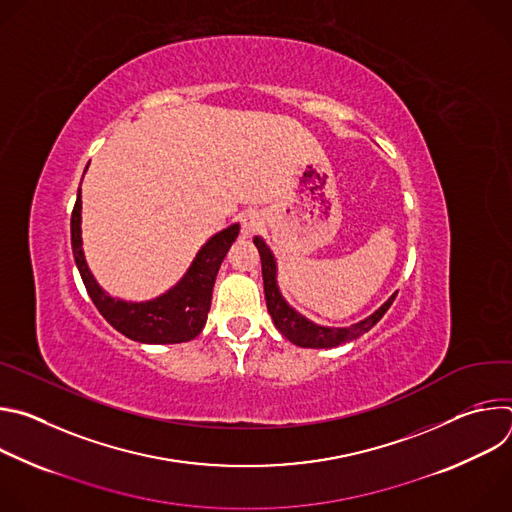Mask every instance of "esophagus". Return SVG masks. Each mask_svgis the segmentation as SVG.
I'll use <instances>...</instances> for the list:
<instances>
[{
	"label": "esophagus",
	"mask_w": 512,
	"mask_h": 512,
	"mask_svg": "<svg viewBox=\"0 0 512 512\" xmlns=\"http://www.w3.org/2000/svg\"><path fill=\"white\" fill-rule=\"evenodd\" d=\"M241 231H243L245 237H253L259 231H263V218H261V214L255 212V210L245 212L241 216Z\"/></svg>",
	"instance_id": "34e87169"
}]
</instances>
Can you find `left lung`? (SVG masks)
<instances>
[{"label": "left lung", "mask_w": 512, "mask_h": 512, "mask_svg": "<svg viewBox=\"0 0 512 512\" xmlns=\"http://www.w3.org/2000/svg\"><path fill=\"white\" fill-rule=\"evenodd\" d=\"M253 243H255V247L261 255L265 300H267V310L273 318V324L289 342H294L298 346H304V348H334L338 344L350 342V340L358 338L360 334L369 332L385 316V312L391 308V304L397 298V294H393L373 316H369L367 320H362V322H358L350 328L318 326V324L306 320L294 308L287 306V302L279 294V287H277V281H275V259H273L269 247L263 243L261 237H255Z\"/></svg>", "instance_id": "1"}]
</instances>
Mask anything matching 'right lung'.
Masks as SVG:
<instances>
[{"label":"right lung","mask_w":512,"mask_h":512,"mask_svg":"<svg viewBox=\"0 0 512 512\" xmlns=\"http://www.w3.org/2000/svg\"><path fill=\"white\" fill-rule=\"evenodd\" d=\"M87 172V168H85ZM239 235V225H233L216 233L196 255L186 275L164 296L152 302H121L97 285L91 275L81 241V188L77 194L75 208L70 216V243L75 263L87 287V294L101 312V316L123 336L143 344H178L196 338L210 310L214 279L227 251Z\"/></svg>","instance_id":"obj_1"}]
</instances>
